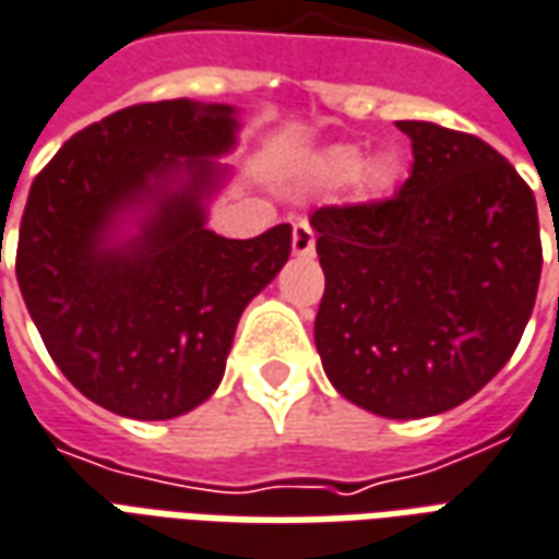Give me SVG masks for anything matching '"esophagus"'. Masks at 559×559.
<instances>
[{"label": "esophagus", "mask_w": 559, "mask_h": 559, "mask_svg": "<svg viewBox=\"0 0 559 559\" xmlns=\"http://www.w3.org/2000/svg\"><path fill=\"white\" fill-rule=\"evenodd\" d=\"M293 253L299 257H311L314 253V229L308 221H296L293 224Z\"/></svg>", "instance_id": "obj_1"}]
</instances>
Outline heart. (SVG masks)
I'll return each instance as SVG.
<instances>
[{"label": "heart", "instance_id": "obj_1", "mask_svg": "<svg viewBox=\"0 0 559 559\" xmlns=\"http://www.w3.org/2000/svg\"><path fill=\"white\" fill-rule=\"evenodd\" d=\"M360 163L362 157L357 147H347V144L345 147H333V151H326V154L318 159V175L323 181H330V185H342V181L357 175ZM360 185L366 187V190H372V193L384 190V187L390 185V169L384 163L366 166V169L360 171Z\"/></svg>", "mask_w": 559, "mask_h": 559}]
</instances>
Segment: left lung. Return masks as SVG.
I'll list each match as a JSON object with an SVG mask.
<instances>
[{
  "mask_svg": "<svg viewBox=\"0 0 559 559\" xmlns=\"http://www.w3.org/2000/svg\"><path fill=\"white\" fill-rule=\"evenodd\" d=\"M396 127L415 154L405 185L311 214L326 275L314 345L345 400L415 420L509 362L536 306L542 239L536 197L499 151L439 123Z\"/></svg>",
  "mask_w": 559,
  "mask_h": 559,
  "instance_id": "left-lung-1",
  "label": "left lung"
}]
</instances>
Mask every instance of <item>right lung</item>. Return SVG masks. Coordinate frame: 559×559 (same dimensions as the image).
I'll return each mask as SVG.
<instances>
[{
  "label": "right lung",
  "mask_w": 559,
  "mask_h": 559,
  "mask_svg": "<svg viewBox=\"0 0 559 559\" xmlns=\"http://www.w3.org/2000/svg\"><path fill=\"white\" fill-rule=\"evenodd\" d=\"M233 139L229 105H130L75 132L29 187L14 260L23 302L62 374L115 415L169 420L209 400L241 311L290 257V224L257 239L205 229L202 197L217 185L205 157ZM132 201L158 212L139 240L108 249L104 233Z\"/></svg>",
  "instance_id": "obj_1"
}]
</instances>
